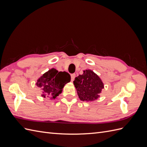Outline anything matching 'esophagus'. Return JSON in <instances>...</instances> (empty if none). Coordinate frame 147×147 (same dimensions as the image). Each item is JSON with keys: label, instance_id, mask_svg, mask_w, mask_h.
<instances>
[{"label": "esophagus", "instance_id": "esophagus-1", "mask_svg": "<svg viewBox=\"0 0 147 147\" xmlns=\"http://www.w3.org/2000/svg\"><path fill=\"white\" fill-rule=\"evenodd\" d=\"M75 76H76V74H73L71 75V81L72 82V81L74 80Z\"/></svg>", "mask_w": 147, "mask_h": 147}]
</instances>
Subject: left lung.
<instances>
[{
    "mask_svg": "<svg viewBox=\"0 0 147 147\" xmlns=\"http://www.w3.org/2000/svg\"><path fill=\"white\" fill-rule=\"evenodd\" d=\"M74 84L78 97L82 101L92 102L100 97L104 84L100 78L92 70H83L82 75L75 78Z\"/></svg>",
    "mask_w": 147,
    "mask_h": 147,
    "instance_id": "left-lung-1",
    "label": "left lung"
}]
</instances>
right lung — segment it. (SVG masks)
I'll use <instances>...</instances> for the list:
<instances>
[{
    "instance_id": "obj_1",
    "label": "right lung",
    "mask_w": 147,
    "mask_h": 147,
    "mask_svg": "<svg viewBox=\"0 0 147 147\" xmlns=\"http://www.w3.org/2000/svg\"><path fill=\"white\" fill-rule=\"evenodd\" d=\"M70 82V75L67 72L52 68L43 74L35 84L42 90V97L55 100L61 94L65 84Z\"/></svg>"
}]
</instances>
